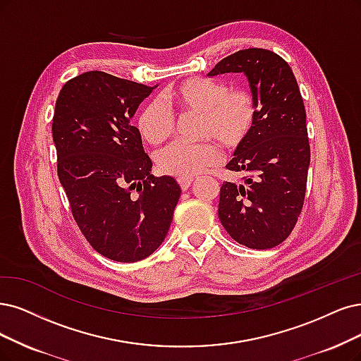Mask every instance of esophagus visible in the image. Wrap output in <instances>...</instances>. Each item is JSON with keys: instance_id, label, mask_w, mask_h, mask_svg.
<instances>
[{"instance_id": "obj_1", "label": "esophagus", "mask_w": 361, "mask_h": 361, "mask_svg": "<svg viewBox=\"0 0 361 361\" xmlns=\"http://www.w3.org/2000/svg\"><path fill=\"white\" fill-rule=\"evenodd\" d=\"M177 181H178L180 188H181L183 190H188V189L190 188V184L193 183V178H190V177H178Z\"/></svg>"}]
</instances>
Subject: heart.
Wrapping results in <instances>:
<instances>
[{
	"label": "heart",
	"instance_id": "heart-1",
	"mask_svg": "<svg viewBox=\"0 0 361 361\" xmlns=\"http://www.w3.org/2000/svg\"><path fill=\"white\" fill-rule=\"evenodd\" d=\"M166 101L181 111L202 114L201 137L220 141L228 149H236L251 133L257 120V102L245 89H231L209 78H188L165 93ZM137 126L141 137L152 144L168 140L176 120L159 99H153L138 114ZM221 162V153L209 141L190 144L176 141L157 154V165L165 173L193 177Z\"/></svg>",
	"mask_w": 361,
	"mask_h": 361
}]
</instances>
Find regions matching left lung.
<instances>
[{
    "mask_svg": "<svg viewBox=\"0 0 361 361\" xmlns=\"http://www.w3.org/2000/svg\"><path fill=\"white\" fill-rule=\"evenodd\" d=\"M226 73L247 77L259 111L226 165L244 177L241 184H221L219 219L241 245L274 248L291 233L305 201L311 150L303 99L290 65L271 50H239L208 75Z\"/></svg>",
    "mask_w": 361,
    "mask_h": 361,
    "instance_id": "1",
    "label": "left lung"
}]
</instances>
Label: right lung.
<instances>
[{
	"label": "right lung",
	"instance_id": "obj_1",
	"mask_svg": "<svg viewBox=\"0 0 361 361\" xmlns=\"http://www.w3.org/2000/svg\"><path fill=\"white\" fill-rule=\"evenodd\" d=\"M154 87L87 71L63 85L51 135L58 177L77 226L106 259L138 262L160 247L181 189L154 177L130 118Z\"/></svg>",
	"mask_w": 361,
	"mask_h": 361
}]
</instances>
